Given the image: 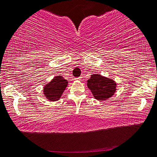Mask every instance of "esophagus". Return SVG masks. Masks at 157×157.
<instances>
[{
    "label": "esophagus",
    "instance_id": "esophagus-1",
    "mask_svg": "<svg viewBox=\"0 0 157 157\" xmlns=\"http://www.w3.org/2000/svg\"><path fill=\"white\" fill-rule=\"evenodd\" d=\"M81 79H82L81 77H79V78H75V79H77V80H80Z\"/></svg>",
    "mask_w": 157,
    "mask_h": 157
}]
</instances>
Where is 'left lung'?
I'll return each instance as SVG.
<instances>
[{
    "label": "left lung",
    "mask_w": 157,
    "mask_h": 157,
    "mask_svg": "<svg viewBox=\"0 0 157 157\" xmlns=\"http://www.w3.org/2000/svg\"><path fill=\"white\" fill-rule=\"evenodd\" d=\"M88 88L94 98L98 101H104L113 95L116 91V83L111 79L101 75L94 74L87 80Z\"/></svg>",
    "instance_id": "8db88e82"
}]
</instances>
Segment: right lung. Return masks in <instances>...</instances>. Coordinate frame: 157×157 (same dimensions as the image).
<instances>
[{"label":"right lung","mask_w":157,"mask_h":157,"mask_svg":"<svg viewBox=\"0 0 157 157\" xmlns=\"http://www.w3.org/2000/svg\"><path fill=\"white\" fill-rule=\"evenodd\" d=\"M68 85L66 79L62 76H56L44 87V94L46 98L52 101H58Z\"/></svg>","instance_id":"1"}]
</instances>
